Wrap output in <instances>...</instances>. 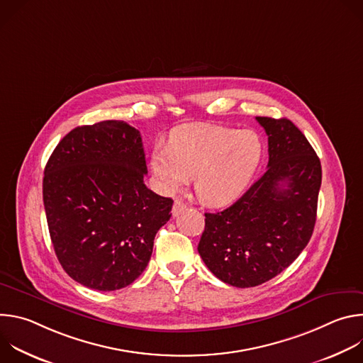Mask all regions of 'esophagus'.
Here are the masks:
<instances>
[{
  "label": "esophagus",
  "mask_w": 363,
  "mask_h": 363,
  "mask_svg": "<svg viewBox=\"0 0 363 363\" xmlns=\"http://www.w3.org/2000/svg\"><path fill=\"white\" fill-rule=\"evenodd\" d=\"M188 208L186 203H184L181 199H175L174 205H172V216L178 217L179 214H182L185 210Z\"/></svg>",
  "instance_id": "esophagus-1"
}]
</instances>
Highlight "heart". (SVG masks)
Returning a JSON list of instances; mask_svg holds the SVG:
<instances>
[{"label": "heart", "instance_id": "1", "mask_svg": "<svg viewBox=\"0 0 363 363\" xmlns=\"http://www.w3.org/2000/svg\"><path fill=\"white\" fill-rule=\"evenodd\" d=\"M260 135L206 123L177 128L169 146L157 145L150 167L167 192H177L195 177V192L208 206L235 202L251 185L263 161Z\"/></svg>", "mask_w": 363, "mask_h": 363}]
</instances>
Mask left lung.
I'll list each match as a JSON object with an SVG mask.
<instances>
[{
    "label": "left lung",
    "mask_w": 363,
    "mask_h": 363,
    "mask_svg": "<svg viewBox=\"0 0 363 363\" xmlns=\"http://www.w3.org/2000/svg\"><path fill=\"white\" fill-rule=\"evenodd\" d=\"M269 136V165L221 213L205 214L198 252L234 287L263 284L287 269L313 234L322 184L320 160L289 119L257 116Z\"/></svg>",
    "instance_id": "obj_1"
}]
</instances>
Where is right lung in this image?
<instances>
[{"instance_id":"add662e5","label":"right lung","mask_w":363,"mask_h":363,"mask_svg":"<svg viewBox=\"0 0 363 363\" xmlns=\"http://www.w3.org/2000/svg\"><path fill=\"white\" fill-rule=\"evenodd\" d=\"M139 130L122 121L79 126L44 169L48 231L65 272L77 283L119 290L146 269L174 201L150 191Z\"/></svg>"}]
</instances>
